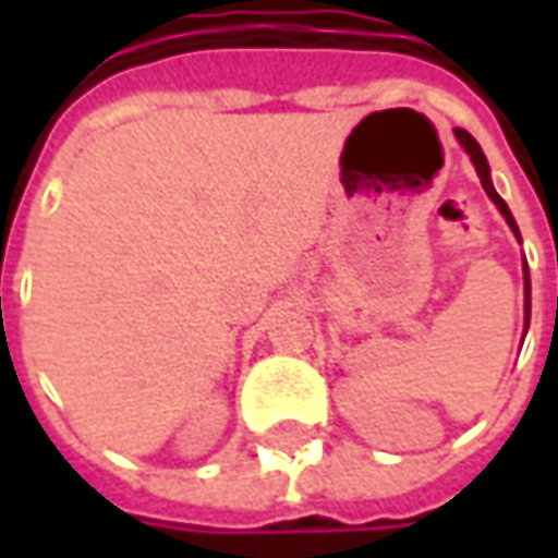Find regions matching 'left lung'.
<instances>
[{"label": "left lung", "mask_w": 558, "mask_h": 558, "mask_svg": "<svg viewBox=\"0 0 558 558\" xmlns=\"http://www.w3.org/2000/svg\"><path fill=\"white\" fill-rule=\"evenodd\" d=\"M453 133H457V140H460V145L465 148V155H469V158H472V163H475V170H478V177H482V185H484V192H487V198L500 207V214L506 217L509 229H512V232H515V239L522 242V235H519V226H515V220H512L509 207H506V202L500 198V195H497V189H494V183H490V167H487V158H484L482 145L472 140L465 130H453ZM525 294H527V301H525V323H527V319H531V279H527V264H525Z\"/></svg>", "instance_id": "obj_1"}]
</instances>
